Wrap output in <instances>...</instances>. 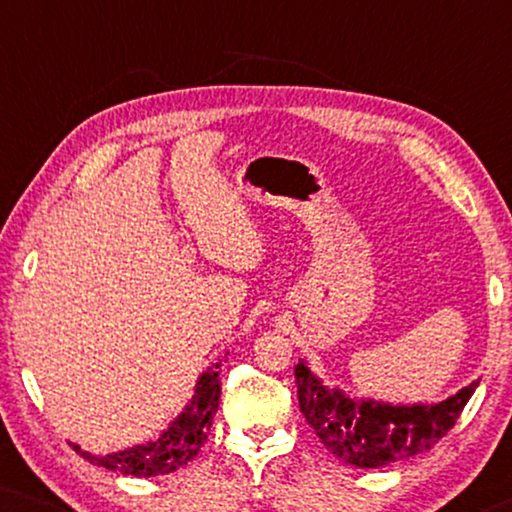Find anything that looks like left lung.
Here are the masks:
<instances>
[{
  "label": "left lung",
  "instance_id": "left-lung-1",
  "mask_svg": "<svg viewBox=\"0 0 512 512\" xmlns=\"http://www.w3.org/2000/svg\"><path fill=\"white\" fill-rule=\"evenodd\" d=\"M298 403L307 424L335 457L359 468H382L417 457L447 436L478 380L431 405H389L352 401L340 389H328L305 366H296Z\"/></svg>",
  "mask_w": 512,
  "mask_h": 512
}]
</instances>
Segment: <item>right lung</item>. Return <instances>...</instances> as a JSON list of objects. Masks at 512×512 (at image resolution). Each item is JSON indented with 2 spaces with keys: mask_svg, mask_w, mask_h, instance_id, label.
Returning <instances> with one entry per match:
<instances>
[{
  "mask_svg": "<svg viewBox=\"0 0 512 512\" xmlns=\"http://www.w3.org/2000/svg\"><path fill=\"white\" fill-rule=\"evenodd\" d=\"M219 368L221 363H216L214 368H207L200 375L191 403L167 426V431L160 433L158 440L114 454H90L74 443L72 447L90 464L104 466L123 475H135V478H151V475L179 471L188 461H193V457H198L202 443L207 440V431L212 426L221 398Z\"/></svg>",
  "mask_w": 512,
  "mask_h": 512,
  "instance_id": "right-lung-1",
  "label": "right lung"
}]
</instances>
